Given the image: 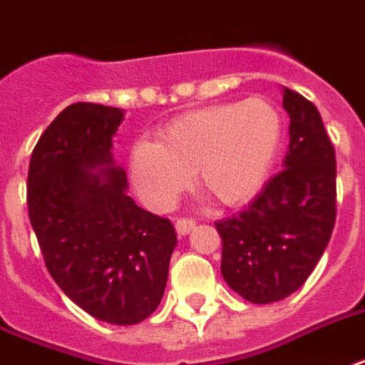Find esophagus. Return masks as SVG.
Listing matches in <instances>:
<instances>
[{"mask_svg":"<svg viewBox=\"0 0 365 365\" xmlns=\"http://www.w3.org/2000/svg\"><path fill=\"white\" fill-rule=\"evenodd\" d=\"M193 230H195L193 220L183 218V220H178V222H176V232H178V235H180V237L187 235V233H191Z\"/></svg>","mask_w":365,"mask_h":365,"instance_id":"esophagus-1","label":"esophagus"}]
</instances>
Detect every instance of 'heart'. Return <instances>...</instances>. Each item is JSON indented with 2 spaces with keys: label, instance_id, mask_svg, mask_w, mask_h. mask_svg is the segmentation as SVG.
Listing matches in <instances>:
<instances>
[{
  "label": "heart",
  "instance_id": "heart-1",
  "mask_svg": "<svg viewBox=\"0 0 365 365\" xmlns=\"http://www.w3.org/2000/svg\"><path fill=\"white\" fill-rule=\"evenodd\" d=\"M282 138V115L264 97L195 108L164 124L155 143H133L130 180L153 210L172 207L191 172L220 207H243L262 191Z\"/></svg>",
  "mask_w": 365,
  "mask_h": 365
}]
</instances>
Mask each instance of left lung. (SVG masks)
<instances>
[{
    "label": "left lung",
    "instance_id": "obj_1",
    "mask_svg": "<svg viewBox=\"0 0 365 365\" xmlns=\"http://www.w3.org/2000/svg\"><path fill=\"white\" fill-rule=\"evenodd\" d=\"M289 151L283 170L237 216L216 222L222 275L252 304L287 299L312 274L335 226L337 164L318 108L283 88Z\"/></svg>",
    "mask_w": 365,
    "mask_h": 365
}]
</instances>
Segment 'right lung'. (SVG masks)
<instances>
[{
    "instance_id": "1",
    "label": "right lung",
    "mask_w": 365,
    "mask_h": 365,
    "mask_svg": "<svg viewBox=\"0 0 365 365\" xmlns=\"http://www.w3.org/2000/svg\"><path fill=\"white\" fill-rule=\"evenodd\" d=\"M124 108L74 103L38 139L28 216L63 293L93 318L135 325L163 300L176 232L128 195L113 141Z\"/></svg>"
}]
</instances>
